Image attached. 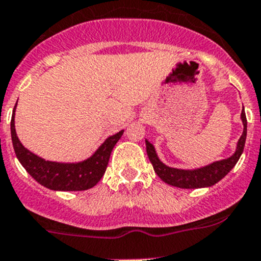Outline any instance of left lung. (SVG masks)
<instances>
[{"instance_id": "left-lung-1", "label": "left lung", "mask_w": 261, "mask_h": 261, "mask_svg": "<svg viewBox=\"0 0 261 261\" xmlns=\"http://www.w3.org/2000/svg\"><path fill=\"white\" fill-rule=\"evenodd\" d=\"M241 120H243L244 123V131L243 135H241V138L239 139L238 141V147H236L235 154L231 155L227 159L215 162L212 163V164L206 165V167L198 168V169L184 170L168 167L164 163L160 162L156 152H155L154 145L150 144L147 140H145L147 156H149V160L151 162L152 168H154L158 177H159L163 181H165V183L170 184V186L186 189L204 188V187H211L213 184L217 183V181H220L233 167H235L236 163L239 162V159H240L241 154H243L244 151L247 127L246 115H245L244 109L243 111H241Z\"/></svg>"}]
</instances>
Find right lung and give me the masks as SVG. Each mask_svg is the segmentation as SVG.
I'll list each match as a JSON object with an SVG mask.
<instances>
[{"label": "right lung", "instance_id": "right-lung-1", "mask_svg": "<svg viewBox=\"0 0 261 261\" xmlns=\"http://www.w3.org/2000/svg\"><path fill=\"white\" fill-rule=\"evenodd\" d=\"M15 109L11 118V139L15 154L26 172L38 183L53 191H86L101 180L106 172L112 149L122 136L123 130L107 138L96 152L83 162H49L29 151L20 143L15 130Z\"/></svg>", "mask_w": 261, "mask_h": 261}]
</instances>
